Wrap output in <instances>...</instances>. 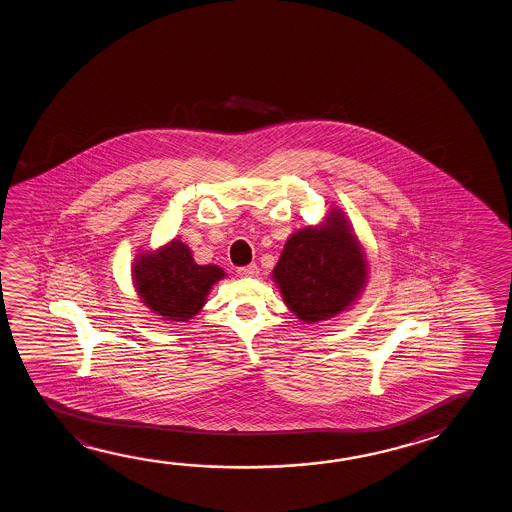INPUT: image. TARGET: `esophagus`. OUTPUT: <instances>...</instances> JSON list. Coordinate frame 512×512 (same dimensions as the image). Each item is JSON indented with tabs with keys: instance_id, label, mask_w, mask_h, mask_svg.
Segmentation results:
<instances>
[{
	"instance_id": "1",
	"label": "esophagus",
	"mask_w": 512,
	"mask_h": 512,
	"mask_svg": "<svg viewBox=\"0 0 512 512\" xmlns=\"http://www.w3.org/2000/svg\"><path fill=\"white\" fill-rule=\"evenodd\" d=\"M238 274L243 276V278H256L260 274V269H258V265L252 263V265H247V267H240Z\"/></svg>"
}]
</instances>
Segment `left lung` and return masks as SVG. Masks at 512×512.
I'll return each mask as SVG.
<instances>
[{
  "label": "left lung",
  "mask_w": 512,
  "mask_h": 512,
  "mask_svg": "<svg viewBox=\"0 0 512 512\" xmlns=\"http://www.w3.org/2000/svg\"><path fill=\"white\" fill-rule=\"evenodd\" d=\"M369 263L353 226L337 208L319 226L290 234L272 279L290 312L304 324L349 310L364 292Z\"/></svg>",
  "instance_id": "8db88e82"
}]
</instances>
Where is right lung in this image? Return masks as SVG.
Masks as SVG:
<instances>
[{"label":"right lung","mask_w":512,"mask_h":512,"mask_svg":"<svg viewBox=\"0 0 512 512\" xmlns=\"http://www.w3.org/2000/svg\"><path fill=\"white\" fill-rule=\"evenodd\" d=\"M226 272L199 265L190 247L172 240L157 251L141 252L132 265V281L141 303L165 321L188 322L206 304L209 290Z\"/></svg>","instance_id":"obj_1"}]
</instances>
